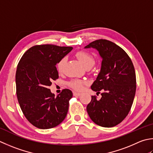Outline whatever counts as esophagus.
I'll return each instance as SVG.
<instances>
[{
  "label": "esophagus",
  "instance_id": "obj_1",
  "mask_svg": "<svg viewBox=\"0 0 153 153\" xmlns=\"http://www.w3.org/2000/svg\"><path fill=\"white\" fill-rule=\"evenodd\" d=\"M73 94H74V96H79V95H81V93L76 92V91H74Z\"/></svg>",
  "mask_w": 153,
  "mask_h": 153
}]
</instances>
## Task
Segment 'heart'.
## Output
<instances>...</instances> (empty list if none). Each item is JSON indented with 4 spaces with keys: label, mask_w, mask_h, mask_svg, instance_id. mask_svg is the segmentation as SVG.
<instances>
[{
    "label": "heart",
    "mask_w": 153,
    "mask_h": 153,
    "mask_svg": "<svg viewBox=\"0 0 153 153\" xmlns=\"http://www.w3.org/2000/svg\"><path fill=\"white\" fill-rule=\"evenodd\" d=\"M76 58L78 59L79 62L82 64L85 68L87 67H92L95 64V58L91 53L86 51H78L76 53ZM65 62V58H62L59 59L58 62L56 64V68L58 72L61 73L62 72L63 70H64V64ZM85 84V82L80 79H74L71 80V82L69 83V85L73 89H76L77 91H80L83 88L84 85Z\"/></svg>",
    "instance_id": "b5f03b06"
}]
</instances>
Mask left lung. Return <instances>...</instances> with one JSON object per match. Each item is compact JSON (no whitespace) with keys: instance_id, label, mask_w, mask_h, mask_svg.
<instances>
[{"instance_id":"left-lung-1","label":"left lung","mask_w":153,"mask_h":153,"mask_svg":"<svg viewBox=\"0 0 153 153\" xmlns=\"http://www.w3.org/2000/svg\"><path fill=\"white\" fill-rule=\"evenodd\" d=\"M96 49L102 58L100 72L91 88L101 98L91 96L87 106L89 117L103 127L116 126L126 117L132 106L136 91L134 65L127 53L112 42L100 39L85 48Z\"/></svg>"}]
</instances>
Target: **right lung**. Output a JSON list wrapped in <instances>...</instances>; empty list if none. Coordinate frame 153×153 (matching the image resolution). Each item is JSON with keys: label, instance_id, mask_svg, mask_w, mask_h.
<instances>
[{"label": "right lung", "instance_id": "obj_1", "mask_svg": "<svg viewBox=\"0 0 153 153\" xmlns=\"http://www.w3.org/2000/svg\"><path fill=\"white\" fill-rule=\"evenodd\" d=\"M72 49L52 44L36 45L20 59L16 72L18 101L27 120L36 127H55L66 117L72 92L64 89L56 97L48 87L59 77L57 63Z\"/></svg>", "mask_w": 153, "mask_h": 153}]
</instances>
